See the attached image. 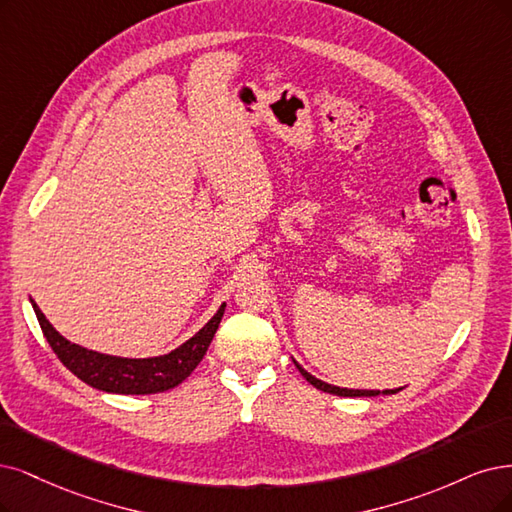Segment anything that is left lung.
<instances>
[{"label": "left lung", "instance_id": "1", "mask_svg": "<svg viewBox=\"0 0 512 512\" xmlns=\"http://www.w3.org/2000/svg\"><path fill=\"white\" fill-rule=\"evenodd\" d=\"M295 363V361H293ZM295 367L299 369V373L306 377V380L314 386V388H318V390H323V392H329V394H337V396H377V394H396L399 390H403V388H394V390H352V388H339V386H331V384H327V382H323V380H316L314 375H310L304 367L301 365H297L295 363Z\"/></svg>", "mask_w": 512, "mask_h": 512}]
</instances>
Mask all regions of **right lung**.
<instances>
[{
	"mask_svg": "<svg viewBox=\"0 0 512 512\" xmlns=\"http://www.w3.org/2000/svg\"><path fill=\"white\" fill-rule=\"evenodd\" d=\"M31 306L59 361L84 384L113 394H156L179 386L202 361L225 312V304H221L217 314L173 352L151 358H122L71 344L48 323V318L33 299Z\"/></svg>",
	"mask_w": 512,
	"mask_h": 512,
	"instance_id": "right-lung-1",
	"label": "right lung"
}]
</instances>
